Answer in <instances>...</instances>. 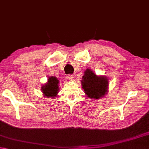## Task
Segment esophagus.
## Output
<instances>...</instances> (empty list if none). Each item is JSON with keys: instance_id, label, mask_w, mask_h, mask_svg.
<instances>
[{"instance_id": "esophagus-1", "label": "esophagus", "mask_w": 149, "mask_h": 149, "mask_svg": "<svg viewBox=\"0 0 149 149\" xmlns=\"http://www.w3.org/2000/svg\"><path fill=\"white\" fill-rule=\"evenodd\" d=\"M67 78H69V80H72L74 78V75L73 74H68L67 75Z\"/></svg>"}]
</instances>
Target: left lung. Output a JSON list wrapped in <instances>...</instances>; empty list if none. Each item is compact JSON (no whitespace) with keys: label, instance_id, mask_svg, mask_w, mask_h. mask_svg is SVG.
<instances>
[{"label":"left lung","instance_id":"obj_1","mask_svg":"<svg viewBox=\"0 0 149 149\" xmlns=\"http://www.w3.org/2000/svg\"><path fill=\"white\" fill-rule=\"evenodd\" d=\"M81 83L84 93L90 99H101L108 92V78L104 76H97L89 69L84 72Z\"/></svg>","mask_w":149,"mask_h":149}]
</instances>
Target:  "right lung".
<instances>
[{
  "mask_svg": "<svg viewBox=\"0 0 149 149\" xmlns=\"http://www.w3.org/2000/svg\"><path fill=\"white\" fill-rule=\"evenodd\" d=\"M60 82L58 78L55 77H50L48 82L41 87V91L44 96L46 97L54 98L57 96L59 90L58 84Z\"/></svg>",
  "mask_w": 149,
  "mask_h": 149,
  "instance_id": "obj_1",
  "label": "right lung"
}]
</instances>
